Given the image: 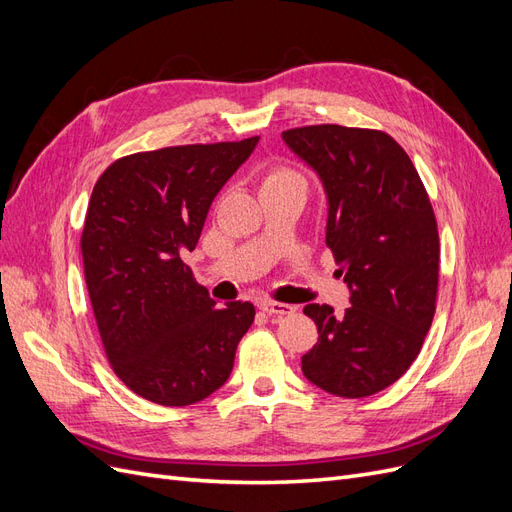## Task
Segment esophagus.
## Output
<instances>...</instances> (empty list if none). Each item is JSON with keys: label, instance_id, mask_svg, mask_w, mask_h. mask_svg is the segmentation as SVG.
I'll use <instances>...</instances> for the list:
<instances>
[{"label": "esophagus", "instance_id": "1", "mask_svg": "<svg viewBox=\"0 0 512 512\" xmlns=\"http://www.w3.org/2000/svg\"><path fill=\"white\" fill-rule=\"evenodd\" d=\"M260 309L271 316H288V314H294V309L297 307H292L288 303H277V301H260Z\"/></svg>", "mask_w": 512, "mask_h": 512}]
</instances>
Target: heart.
<instances>
[{"label": "heart", "instance_id": "1", "mask_svg": "<svg viewBox=\"0 0 512 512\" xmlns=\"http://www.w3.org/2000/svg\"><path fill=\"white\" fill-rule=\"evenodd\" d=\"M275 190H307L305 177L290 166H273L262 175V192Z\"/></svg>", "mask_w": 512, "mask_h": 512}]
</instances>
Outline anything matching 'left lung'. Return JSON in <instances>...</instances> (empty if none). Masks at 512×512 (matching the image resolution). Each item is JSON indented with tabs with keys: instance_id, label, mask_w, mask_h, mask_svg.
Listing matches in <instances>:
<instances>
[{
	"instance_id": "left-lung-1",
	"label": "left lung",
	"mask_w": 512,
	"mask_h": 512,
	"mask_svg": "<svg viewBox=\"0 0 512 512\" xmlns=\"http://www.w3.org/2000/svg\"><path fill=\"white\" fill-rule=\"evenodd\" d=\"M282 136L327 190V247L350 288L342 316L305 305L318 342L301 369L331 395L369 397L406 374L436 314V213L410 156L386 132L322 123Z\"/></svg>"
}]
</instances>
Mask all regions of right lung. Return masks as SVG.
Returning a JSON list of instances; mask_svg holds the SVG:
<instances>
[{
	"mask_svg": "<svg viewBox=\"0 0 512 512\" xmlns=\"http://www.w3.org/2000/svg\"><path fill=\"white\" fill-rule=\"evenodd\" d=\"M258 138L132 153L91 192L81 254L102 346L119 380L153 404L181 408L218 391L254 322L247 301L215 307L183 256Z\"/></svg>",
	"mask_w": 512,
	"mask_h": 512,
	"instance_id": "add662e5",
	"label": "right lung"
}]
</instances>
